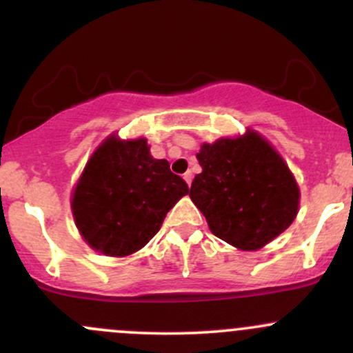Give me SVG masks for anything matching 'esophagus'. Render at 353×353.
<instances>
[{
	"mask_svg": "<svg viewBox=\"0 0 353 353\" xmlns=\"http://www.w3.org/2000/svg\"><path fill=\"white\" fill-rule=\"evenodd\" d=\"M183 178H185V181H187V183H188V187H190L192 180H193V173H192V172H187V173H185V175H183Z\"/></svg>",
	"mask_w": 353,
	"mask_h": 353,
	"instance_id": "obj_1",
	"label": "esophagus"
}]
</instances>
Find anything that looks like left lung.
<instances>
[{"mask_svg": "<svg viewBox=\"0 0 353 353\" xmlns=\"http://www.w3.org/2000/svg\"><path fill=\"white\" fill-rule=\"evenodd\" d=\"M190 199L212 234L256 251L284 232L298 214L299 190L283 158L257 132L203 145Z\"/></svg>", "mask_w": 353, "mask_h": 353, "instance_id": "obj_1", "label": "left lung"}]
</instances>
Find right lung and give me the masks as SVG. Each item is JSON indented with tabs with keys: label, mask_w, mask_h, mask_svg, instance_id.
I'll use <instances>...</instances> for the list:
<instances>
[{
	"label": "right lung",
	"mask_w": 353,
	"mask_h": 353,
	"mask_svg": "<svg viewBox=\"0 0 353 353\" xmlns=\"http://www.w3.org/2000/svg\"><path fill=\"white\" fill-rule=\"evenodd\" d=\"M188 193L166 160H154L146 139L109 138L97 148L72 196L75 223L87 244L128 256L157 236L166 214Z\"/></svg>",
	"instance_id": "add662e5"
}]
</instances>
